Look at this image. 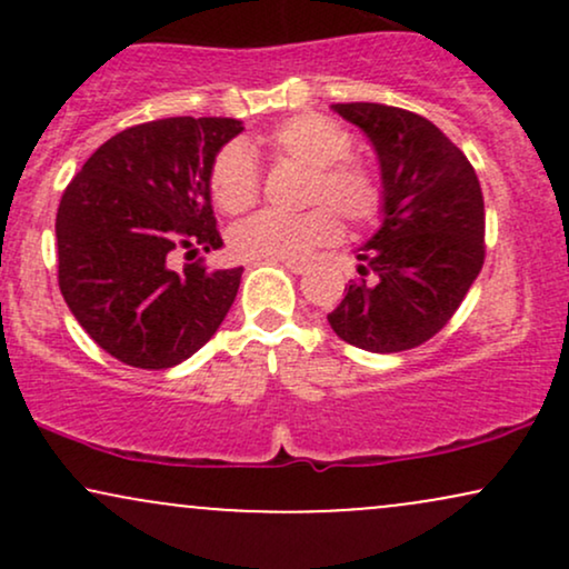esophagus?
Segmentation results:
<instances>
[{"label":"esophagus","mask_w":569,"mask_h":569,"mask_svg":"<svg viewBox=\"0 0 569 569\" xmlns=\"http://www.w3.org/2000/svg\"><path fill=\"white\" fill-rule=\"evenodd\" d=\"M276 262H280L286 267V270L293 272V276H302V272L307 270L305 262H293V259H276Z\"/></svg>","instance_id":"obj_1"}]
</instances>
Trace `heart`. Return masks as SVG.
I'll list each match as a JSON object with an SVG mask.
<instances>
[{
	"instance_id": "1",
	"label": "heart",
	"mask_w": 569,
	"mask_h": 569,
	"mask_svg": "<svg viewBox=\"0 0 569 569\" xmlns=\"http://www.w3.org/2000/svg\"><path fill=\"white\" fill-rule=\"evenodd\" d=\"M283 158L312 168L310 202H329L352 224H367L382 208L380 176L358 160H348L352 139L323 114H297L267 139ZM211 198L224 213H243L259 198V166L243 141L227 143L211 166ZM318 206L299 217L276 211L253 213L230 230V251L240 259H305L316 248L337 243L342 234L337 213Z\"/></svg>"
}]
</instances>
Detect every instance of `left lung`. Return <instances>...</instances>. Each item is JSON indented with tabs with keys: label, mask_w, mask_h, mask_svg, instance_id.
Wrapping results in <instances>:
<instances>
[{
	"label": "left lung",
	"mask_w": 569,
	"mask_h": 569,
	"mask_svg": "<svg viewBox=\"0 0 569 569\" xmlns=\"http://www.w3.org/2000/svg\"><path fill=\"white\" fill-rule=\"evenodd\" d=\"M380 160L382 224L356 251L358 276L329 312L335 335L401 352L439 335L485 264V198L466 154L426 117L385 103H331Z\"/></svg>",
	"instance_id": "obj_1"
}]
</instances>
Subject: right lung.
<instances>
[{"instance_id": "obj_1", "label": "right lung", "mask_w": 569, "mask_h": 569, "mask_svg": "<svg viewBox=\"0 0 569 569\" xmlns=\"http://www.w3.org/2000/svg\"><path fill=\"white\" fill-rule=\"evenodd\" d=\"M243 133L232 117L143 122L90 154L56 217L58 286L90 339L136 369H171L230 312L243 267L173 270V253L217 251L211 166Z\"/></svg>"}]
</instances>
